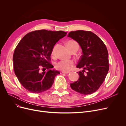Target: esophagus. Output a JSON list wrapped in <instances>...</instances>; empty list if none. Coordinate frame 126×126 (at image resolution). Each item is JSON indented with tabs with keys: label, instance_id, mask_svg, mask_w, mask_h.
Returning <instances> with one entry per match:
<instances>
[{
	"label": "esophagus",
	"instance_id": "esophagus-1",
	"mask_svg": "<svg viewBox=\"0 0 126 126\" xmlns=\"http://www.w3.org/2000/svg\"><path fill=\"white\" fill-rule=\"evenodd\" d=\"M62 73L65 74H68L70 73V71H62Z\"/></svg>",
	"mask_w": 126,
	"mask_h": 126
}]
</instances>
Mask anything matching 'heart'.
<instances>
[{
  "label": "heart",
  "mask_w": 126,
  "mask_h": 126,
  "mask_svg": "<svg viewBox=\"0 0 126 126\" xmlns=\"http://www.w3.org/2000/svg\"><path fill=\"white\" fill-rule=\"evenodd\" d=\"M67 46L69 49L75 47L76 46L79 47L78 44L75 41H69L67 43ZM56 46L53 47L51 50V55L54 56L55 54ZM74 65V62L71 60H61L57 63L55 65L56 68L57 69L64 71H66L70 70Z\"/></svg>",
  "instance_id": "heart-1"
}]
</instances>
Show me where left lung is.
I'll return each instance as SVG.
<instances>
[{
	"label": "left lung",
	"instance_id": "8db88e82",
	"mask_svg": "<svg viewBox=\"0 0 126 126\" xmlns=\"http://www.w3.org/2000/svg\"><path fill=\"white\" fill-rule=\"evenodd\" d=\"M80 45L83 55L77 67L83 68L77 72L79 78L70 84L71 88L82 94L95 92L104 81L109 70L108 52L102 40L90 31L70 32L67 36Z\"/></svg>",
	"mask_w": 126,
	"mask_h": 126
}]
</instances>
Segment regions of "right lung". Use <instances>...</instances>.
<instances>
[{"label": "right lung", "mask_w": 126, "mask_h": 126, "mask_svg": "<svg viewBox=\"0 0 126 126\" xmlns=\"http://www.w3.org/2000/svg\"><path fill=\"white\" fill-rule=\"evenodd\" d=\"M67 32L41 30L25 35L16 46L13 65L19 82L29 91L39 94L49 89L59 71L51 70V50ZM46 70L43 72L41 69Z\"/></svg>", "instance_id": "obj_1"}]
</instances>
